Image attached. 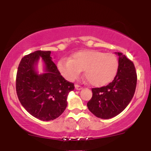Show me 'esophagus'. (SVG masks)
Wrapping results in <instances>:
<instances>
[{"mask_svg": "<svg viewBox=\"0 0 151 151\" xmlns=\"http://www.w3.org/2000/svg\"><path fill=\"white\" fill-rule=\"evenodd\" d=\"M82 88H83L82 86L79 85V84H75V89L77 90H80V89H82Z\"/></svg>", "mask_w": 151, "mask_h": 151, "instance_id": "obj_1", "label": "esophagus"}]
</instances>
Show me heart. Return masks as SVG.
Segmentation results:
<instances>
[{
	"mask_svg": "<svg viewBox=\"0 0 151 151\" xmlns=\"http://www.w3.org/2000/svg\"><path fill=\"white\" fill-rule=\"evenodd\" d=\"M119 61L115 55L97 50H81L74 52L70 59L58 62L60 73L69 81H74L84 71V77L89 84L101 86L113 80L117 73Z\"/></svg>",
	"mask_w": 151,
	"mask_h": 151,
	"instance_id": "obj_1",
	"label": "heart"
}]
</instances>
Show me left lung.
Returning <instances> with one entry per match:
<instances>
[{"mask_svg": "<svg viewBox=\"0 0 151 151\" xmlns=\"http://www.w3.org/2000/svg\"><path fill=\"white\" fill-rule=\"evenodd\" d=\"M119 55L116 75L108 85L92 88V97L87 102L90 111L96 117L108 119L122 112L132 99L137 83L134 64L121 52Z\"/></svg>", "mask_w": 151, "mask_h": 151, "instance_id": "1", "label": "left lung"}]
</instances>
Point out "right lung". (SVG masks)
Returning a JSON list of instances; mask_svg holds the SVG:
<instances>
[{"label":"right lung","instance_id":"add662e5","mask_svg":"<svg viewBox=\"0 0 151 151\" xmlns=\"http://www.w3.org/2000/svg\"><path fill=\"white\" fill-rule=\"evenodd\" d=\"M50 51L37 50L22 58L16 75V92L25 110L42 121H51L63 113L67 98L74 89L52 60ZM40 57L46 64V73L37 75L34 65Z\"/></svg>","mask_w":151,"mask_h":151}]
</instances>
